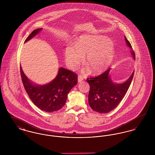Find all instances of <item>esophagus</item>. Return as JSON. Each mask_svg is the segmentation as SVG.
Returning a JSON list of instances; mask_svg holds the SVG:
<instances>
[{
  "label": "esophagus",
  "mask_w": 155,
  "mask_h": 155,
  "mask_svg": "<svg viewBox=\"0 0 155 155\" xmlns=\"http://www.w3.org/2000/svg\"><path fill=\"white\" fill-rule=\"evenodd\" d=\"M83 80H84L83 76L78 75V82H81V81H83Z\"/></svg>",
  "instance_id": "esophagus-1"
}]
</instances>
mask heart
I'll use <instances>...</instances> for the list:
<instances>
[{
  "label": "heart",
  "instance_id": "heart-1",
  "mask_svg": "<svg viewBox=\"0 0 155 155\" xmlns=\"http://www.w3.org/2000/svg\"><path fill=\"white\" fill-rule=\"evenodd\" d=\"M85 56V63L93 74H99L106 70L112 63L115 51L107 37L95 35H83L78 38L74 46H68L64 57L68 67L74 70L81 64Z\"/></svg>",
  "mask_w": 155,
  "mask_h": 155
}]
</instances>
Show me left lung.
Returning <instances> with one entry per match:
<instances>
[{
  "instance_id": "1",
  "label": "left lung",
  "mask_w": 155,
  "mask_h": 155,
  "mask_svg": "<svg viewBox=\"0 0 155 155\" xmlns=\"http://www.w3.org/2000/svg\"><path fill=\"white\" fill-rule=\"evenodd\" d=\"M125 44L134 60L135 56L130 42L124 37ZM110 68L103 74L87 78L90 85L88 102L92 110L100 113H107L115 109L125 96L133 80L134 71L130 77L122 83H116L111 80Z\"/></svg>"
}]
</instances>
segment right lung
I'll list each match as a JSON object with an SVG mask.
<instances>
[{
  "label": "right lung",
  "instance_id": "obj_1",
  "mask_svg": "<svg viewBox=\"0 0 155 155\" xmlns=\"http://www.w3.org/2000/svg\"><path fill=\"white\" fill-rule=\"evenodd\" d=\"M42 28L31 32L25 41H30L39 34ZM20 71L22 83L31 100L41 110L53 112L61 109L66 102L67 95L77 84V75L63 67H60L56 77L50 82L38 85L31 81L24 74L22 67Z\"/></svg>",
  "mask_w": 155,
  "mask_h": 155
}]
</instances>
